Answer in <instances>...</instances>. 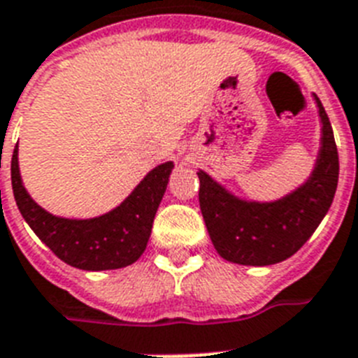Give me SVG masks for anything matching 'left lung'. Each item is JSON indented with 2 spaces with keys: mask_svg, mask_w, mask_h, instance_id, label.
<instances>
[{
  "mask_svg": "<svg viewBox=\"0 0 358 358\" xmlns=\"http://www.w3.org/2000/svg\"><path fill=\"white\" fill-rule=\"evenodd\" d=\"M322 134L309 178L270 202L241 199L199 169L200 211L215 250L229 263L266 266L289 259L315 234L338 184V152L329 117L313 94Z\"/></svg>",
  "mask_w": 358,
  "mask_h": 358,
  "instance_id": "obj_1",
  "label": "left lung"
}]
</instances>
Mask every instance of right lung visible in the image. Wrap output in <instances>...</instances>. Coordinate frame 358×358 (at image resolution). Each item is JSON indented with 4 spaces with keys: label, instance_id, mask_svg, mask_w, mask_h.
I'll use <instances>...</instances> for the list:
<instances>
[{
    "label": "right lung",
    "instance_id": "right-lung-1",
    "mask_svg": "<svg viewBox=\"0 0 358 358\" xmlns=\"http://www.w3.org/2000/svg\"><path fill=\"white\" fill-rule=\"evenodd\" d=\"M173 169V162L154 167L117 208L94 219L57 217L38 206L22 182L18 145L10 162V178L20 213L38 239L64 263L99 272L123 268L141 257Z\"/></svg>",
    "mask_w": 358,
    "mask_h": 358
}]
</instances>
